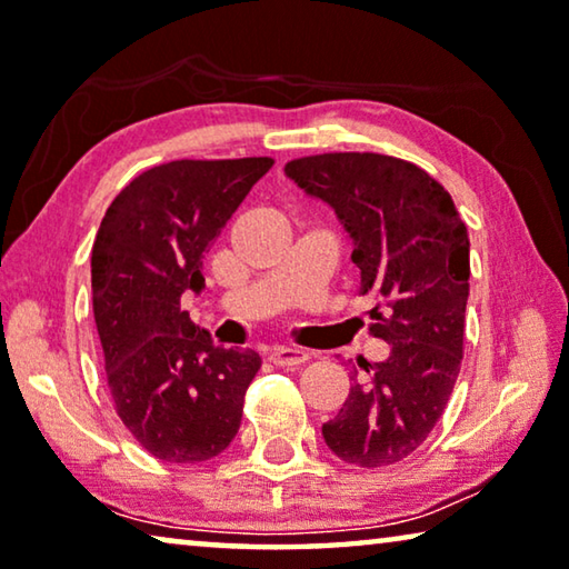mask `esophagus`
<instances>
[{
  "mask_svg": "<svg viewBox=\"0 0 569 569\" xmlns=\"http://www.w3.org/2000/svg\"><path fill=\"white\" fill-rule=\"evenodd\" d=\"M269 358H272V363L277 366H302L310 358V353L297 346H277L272 348V356Z\"/></svg>",
  "mask_w": 569,
  "mask_h": 569,
  "instance_id": "1",
  "label": "esophagus"
}]
</instances>
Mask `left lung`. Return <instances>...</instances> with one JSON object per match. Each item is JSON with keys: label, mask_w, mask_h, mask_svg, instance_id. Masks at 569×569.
Here are the masks:
<instances>
[{"label": "left lung", "mask_w": 569, "mask_h": 569, "mask_svg": "<svg viewBox=\"0 0 569 569\" xmlns=\"http://www.w3.org/2000/svg\"><path fill=\"white\" fill-rule=\"evenodd\" d=\"M284 172L336 208L353 239L361 295L376 308L369 333L387 340L381 363L358 366L326 445L358 468L405 460L427 440L456 387L470 277V239L448 190L399 157L326 152Z\"/></svg>", "instance_id": "1"}]
</instances>
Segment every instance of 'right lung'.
I'll use <instances>...</instances> for the list:
<instances>
[{"label":"right lung","instance_id":"right-lung-1","mask_svg":"<svg viewBox=\"0 0 569 569\" xmlns=\"http://www.w3.org/2000/svg\"><path fill=\"white\" fill-rule=\"evenodd\" d=\"M272 157L172 160L111 200L91 251L93 318L113 409L164 462H206L239 432L257 351L213 346L180 308L203 254Z\"/></svg>","mask_w":569,"mask_h":569}]
</instances>
